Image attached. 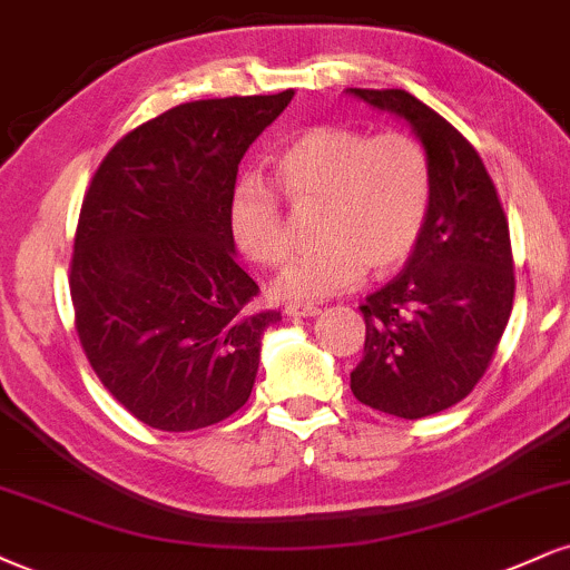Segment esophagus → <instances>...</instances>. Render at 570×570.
Listing matches in <instances>:
<instances>
[{"instance_id":"1","label":"esophagus","mask_w":570,"mask_h":570,"mask_svg":"<svg viewBox=\"0 0 570 570\" xmlns=\"http://www.w3.org/2000/svg\"><path fill=\"white\" fill-rule=\"evenodd\" d=\"M284 313L286 315H292V318H299V315H315V313H321V307L318 305H313V303H286L284 305Z\"/></svg>"}]
</instances>
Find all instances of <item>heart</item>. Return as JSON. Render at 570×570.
I'll return each mask as SVG.
<instances>
[{"label": "heart", "mask_w": 570, "mask_h": 570, "mask_svg": "<svg viewBox=\"0 0 570 570\" xmlns=\"http://www.w3.org/2000/svg\"><path fill=\"white\" fill-rule=\"evenodd\" d=\"M273 190L299 215H313L318 252L286 267L276 292L324 299L358 284L363 273L387 276L414 255L433 207L428 150L409 132L368 135L351 127H313L273 159ZM276 194L238 185L230 228L252 263L281 267L292 255L289 223Z\"/></svg>", "instance_id": "obj_1"}]
</instances>
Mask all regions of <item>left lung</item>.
Instances as JSON below:
<instances>
[{
	"label": "left lung",
	"instance_id": "8db88e82",
	"mask_svg": "<svg viewBox=\"0 0 570 570\" xmlns=\"http://www.w3.org/2000/svg\"><path fill=\"white\" fill-rule=\"evenodd\" d=\"M406 119L428 150L433 207L422 242L390 284L363 299L361 403L401 420L451 409L483 380L515 299L510 225L472 142L406 89L351 87Z\"/></svg>",
	"mask_w": 570,
	"mask_h": 570
}]
</instances>
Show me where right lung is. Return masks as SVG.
Segmentation results:
<instances>
[{"label":"right lung","instance_id":"obj_1","mask_svg":"<svg viewBox=\"0 0 570 570\" xmlns=\"http://www.w3.org/2000/svg\"><path fill=\"white\" fill-rule=\"evenodd\" d=\"M278 95L190 100L129 129L81 202L68 286L85 355L135 420L167 433L249 401L276 311L233 257L230 202Z\"/></svg>","mask_w":570,"mask_h":570}]
</instances>
